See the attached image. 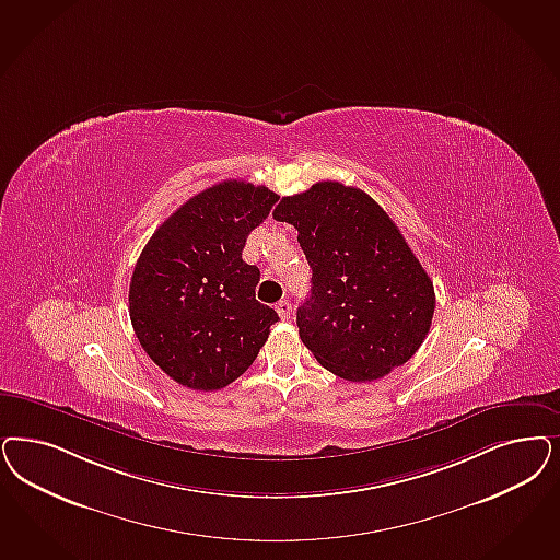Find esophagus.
<instances>
[{
  "mask_svg": "<svg viewBox=\"0 0 560 560\" xmlns=\"http://www.w3.org/2000/svg\"><path fill=\"white\" fill-rule=\"evenodd\" d=\"M277 314L281 316V320H290L291 316V302L290 300H281L279 304H277Z\"/></svg>",
  "mask_w": 560,
  "mask_h": 560,
  "instance_id": "1",
  "label": "esophagus"
}]
</instances>
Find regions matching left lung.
<instances>
[{
  "label": "left lung",
  "mask_w": 560,
  "mask_h": 560,
  "mask_svg": "<svg viewBox=\"0 0 560 560\" xmlns=\"http://www.w3.org/2000/svg\"><path fill=\"white\" fill-rule=\"evenodd\" d=\"M272 217L298 230L312 269L298 327L320 366L351 383L404 366L424 343L436 298L383 207L360 188L318 182L281 198Z\"/></svg>",
  "instance_id": "8db88e82"
}]
</instances>
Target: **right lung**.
I'll return each instance as SVG.
<instances>
[{
  "mask_svg": "<svg viewBox=\"0 0 560 560\" xmlns=\"http://www.w3.org/2000/svg\"><path fill=\"white\" fill-rule=\"evenodd\" d=\"M277 194L228 179L184 202L153 233L130 281V320L142 349L175 383L219 390L242 376L277 312L256 300L260 270L246 237Z\"/></svg>",
  "mask_w": 560,
  "mask_h": 560,
  "instance_id": "add662e5",
  "label": "right lung"
}]
</instances>
